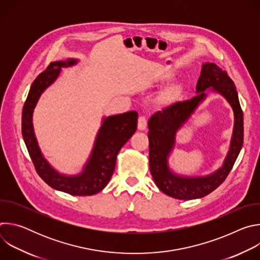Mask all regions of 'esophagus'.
I'll list each match as a JSON object with an SVG mask.
<instances>
[{
    "label": "esophagus",
    "mask_w": 260,
    "mask_h": 260,
    "mask_svg": "<svg viewBox=\"0 0 260 260\" xmlns=\"http://www.w3.org/2000/svg\"><path fill=\"white\" fill-rule=\"evenodd\" d=\"M147 127V118L145 116H140L138 119V128L140 131H144Z\"/></svg>",
    "instance_id": "obj_1"
}]
</instances>
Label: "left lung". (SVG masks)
Returning <instances> with one entry per match:
<instances>
[{
    "mask_svg": "<svg viewBox=\"0 0 260 260\" xmlns=\"http://www.w3.org/2000/svg\"><path fill=\"white\" fill-rule=\"evenodd\" d=\"M212 90L223 95L231 104L235 115L234 134L229 154L224 166L207 177H180L173 174L167 166V156L174 143L176 131L193 113L205 97L204 90ZM197 95L184 102H177L154 113L148 121L149 167L156 186L167 196L178 200H194L208 196L224 182L231 173L244 141V117L234 81L217 64H203L197 84Z\"/></svg>",
    "mask_w": 260,
    "mask_h": 260,
    "instance_id": "obj_1",
    "label": "left lung"
}]
</instances>
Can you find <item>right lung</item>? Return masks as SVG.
I'll use <instances>...</instances> for the list:
<instances>
[{
    "instance_id": "obj_1",
    "label": "right lung",
    "mask_w": 260,
    "mask_h": 260,
    "mask_svg": "<svg viewBox=\"0 0 260 260\" xmlns=\"http://www.w3.org/2000/svg\"><path fill=\"white\" fill-rule=\"evenodd\" d=\"M74 63H76L75 59L50 62L47 69L37 76L23 105L21 133L35 170L46 184L53 189L72 196H92L100 192L112 177L119 150L137 129L138 113L131 111L104 118L90 158L80 175L68 177L54 171L42 156L37 144L31 115L41 93L57 78L61 67Z\"/></svg>"
}]
</instances>
